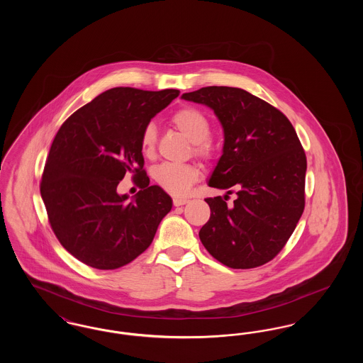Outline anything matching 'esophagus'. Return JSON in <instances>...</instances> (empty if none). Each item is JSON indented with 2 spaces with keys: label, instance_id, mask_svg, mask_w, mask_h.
Wrapping results in <instances>:
<instances>
[{
  "label": "esophagus",
  "instance_id": "1",
  "mask_svg": "<svg viewBox=\"0 0 363 363\" xmlns=\"http://www.w3.org/2000/svg\"><path fill=\"white\" fill-rule=\"evenodd\" d=\"M188 201H189L188 199H179V197H177V199H174L173 204L175 207H181V206H185Z\"/></svg>",
  "mask_w": 363,
  "mask_h": 363
}]
</instances>
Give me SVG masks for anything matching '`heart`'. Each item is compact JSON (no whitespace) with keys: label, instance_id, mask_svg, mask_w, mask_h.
<instances>
[{"label":"heart","instance_id":"heart-1","mask_svg":"<svg viewBox=\"0 0 363 363\" xmlns=\"http://www.w3.org/2000/svg\"><path fill=\"white\" fill-rule=\"evenodd\" d=\"M172 122L190 143H193L194 155L206 160L211 159L212 147L208 141L211 135V123L203 111L194 107H184L174 113ZM156 138L157 130L155 125L148 123L143 129L140 138V147L144 156H154ZM154 179L162 189L174 196H181L199 179V170L191 164L163 163L154 170Z\"/></svg>","mask_w":363,"mask_h":363}]
</instances>
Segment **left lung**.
I'll list each match as a JSON object with an SVG mask.
<instances>
[{
	"label": "left lung",
	"mask_w": 363,
	"mask_h": 363,
	"mask_svg": "<svg viewBox=\"0 0 363 363\" xmlns=\"http://www.w3.org/2000/svg\"><path fill=\"white\" fill-rule=\"evenodd\" d=\"M181 98L218 117L225 144L208 185L237 194L230 207L220 196L206 199L211 216L199 233L204 247L234 269L271 261L305 208L306 155L291 122L241 88L204 86Z\"/></svg>",
	"instance_id": "8db88e82"
}]
</instances>
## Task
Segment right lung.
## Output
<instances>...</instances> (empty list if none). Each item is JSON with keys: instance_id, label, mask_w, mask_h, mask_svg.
Returning a JSON list of instances; mask_svg holds the SVG:
<instances>
[{"instance_id": "1", "label": "right lung", "mask_w": 363, "mask_h": 363, "mask_svg": "<svg viewBox=\"0 0 363 363\" xmlns=\"http://www.w3.org/2000/svg\"><path fill=\"white\" fill-rule=\"evenodd\" d=\"M178 95V89H107L74 111L52 140L40 196L58 241L88 267L117 269L133 261L172 211V197L150 186L140 138ZM128 172L142 188L130 202L116 191Z\"/></svg>"}]
</instances>
